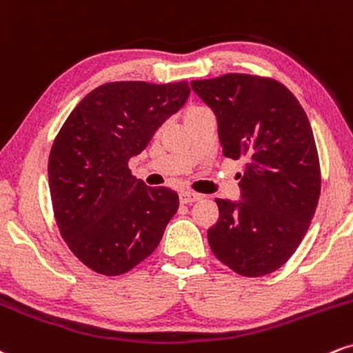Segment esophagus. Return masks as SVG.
I'll use <instances>...</instances> for the list:
<instances>
[{
  "label": "esophagus",
  "instance_id": "1",
  "mask_svg": "<svg viewBox=\"0 0 353 353\" xmlns=\"http://www.w3.org/2000/svg\"><path fill=\"white\" fill-rule=\"evenodd\" d=\"M201 200V194L193 193V192H181L180 193V201L181 203H194Z\"/></svg>",
  "mask_w": 353,
  "mask_h": 353
}]
</instances>
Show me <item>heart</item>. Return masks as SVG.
<instances>
[{"mask_svg":"<svg viewBox=\"0 0 353 353\" xmlns=\"http://www.w3.org/2000/svg\"><path fill=\"white\" fill-rule=\"evenodd\" d=\"M205 110H208V109L203 105H192L188 109V112H186V117H190V115H193V114H200V112H205Z\"/></svg>","mask_w":353,"mask_h":353,"instance_id":"b5f03b06","label":"heart"}]
</instances>
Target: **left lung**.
<instances>
[{"label": "left lung", "instance_id": "1", "mask_svg": "<svg viewBox=\"0 0 353 353\" xmlns=\"http://www.w3.org/2000/svg\"><path fill=\"white\" fill-rule=\"evenodd\" d=\"M192 89L216 115L223 155L246 160L238 173L241 200H214L219 218L208 230L211 251L241 276L271 274L297 250L321 196L307 115L271 77L233 72L192 81Z\"/></svg>", "mask_w": 353, "mask_h": 353}]
</instances>
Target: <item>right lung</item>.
<instances>
[{
  "mask_svg": "<svg viewBox=\"0 0 353 353\" xmlns=\"http://www.w3.org/2000/svg\"><path fill=\"white\" fill-rule=\"evenodd\" d=\"M188 82L99 85L70 112L49 153L54 218L74 256L103 276L147 259L176 213L178 193L137 180L128 160L183 107Z\"/></svg>",
  "mask_w": 353,
  "mask_h": 353,
  "instance_id": "add662e5",
  "label": "right lung"
}]
</instances>
